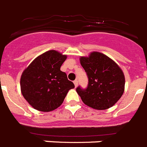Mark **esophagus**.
<instances>
[{
    "label": "esophagus",
    "instance_id": "obj_1",
    "mask_svg": "<svg viewBox=\"0 0 147 147\" xmlns=\"http://www.w3.org/2000/svg\"><path fill=\"white\" fill-rule=\"evenodd\" d=\"M74 83L75 87H77V85H78V80H75L74 81Z\"/></svg>",
    "mask_w": 147,
    "mask_h": 147
}]
</instances>
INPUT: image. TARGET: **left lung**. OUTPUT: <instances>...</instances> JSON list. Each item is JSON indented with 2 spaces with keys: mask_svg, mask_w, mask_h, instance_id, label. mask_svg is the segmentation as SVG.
Wrapping results in <instances>:
<instances>
[{
  "mask_svg": "<svg viewBox=\"0 0 147 147\" xmlns=\"http://www.w3.org/2000/svg\"><path fill=\"white\" fill-rule=\"evenodd\" d=\"M80 64L88 77L86 89H76L84 104L97 110H105L115 104L124 93L123 71L108 56L94 51L81 57Z\"/></svg>",
  "mask_w": 147,
  "mask_h": 147,
  "instance_id": "obj_1",
  "label": "left lung"
}]
</instances>
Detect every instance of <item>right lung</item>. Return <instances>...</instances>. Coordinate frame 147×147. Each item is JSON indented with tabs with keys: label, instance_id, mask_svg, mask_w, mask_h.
I'll use <instances>...</instances> for the list:
<instances>
[{
	"label": "right lung",
	"instance_id": "right-lung-1",
	"mask_svg": "<svg viewBox=\"0 0 147 147\" xmlns=\"http://www.w3.org/2000/svg\"><path fill=\"white\" fill-rule=\"evenodd\" d=\"M66 55L51 50L37 57L22 74L21 92L26 100L41 111H51L61 105L68 91L74 88L61 70Z\"/></svg>",
	"mask_w": 147,
	"mask_h": 147
}]
</instances>
